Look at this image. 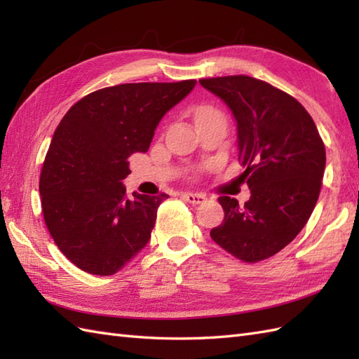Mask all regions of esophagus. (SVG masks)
I'll use <instances>...</instances> for the list:
<instances>
[{"label": "esophagus", "instance_id": "esophagus-1", "mask_svg": "<svg viewBox=\"0 0 359 359\" xmlns=\"http://www.w3.org/2000/svg\"><path fill=\"white\" fill-rule=\"evenodd\" d=\"M182 196H184V199H185L187 202H189V203H196V205L203 203L205 201H207V197H205L203 194H196V193H184V194H182Z\"/></svg>", "mask_w": 359, "mask_h": 359}]
</instances>
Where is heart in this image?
Masks as SVG:
<instances>
[{"label": "heart", "instance_id": "heart-1", "mask_svg": "<svg viewBox=\"0 0 359 359\" xmlns=\"http://www.w3.org/2000/svg\"><path fill=\"white\" fill-rule=\"evenodd\" d=\"M215 114H219V112L215 108H211V106H201V108L196 109V120L202 117L215 116Z\"/></svg>", "mask_w": 359, "mask_h": 359}]
</instances>
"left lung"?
I'll use <instances>...</instances> for the list:
<instances>
[{
	"label": "left lung",
	"mask_w": 359,
	"mask_h": 359,
	"mask_svg": "<svg viewBox=\"0 0 359 359\" xmlns=\"http://www.w3.org/2000/svg\"><path fill=\"white\" fill-rule=\"evenodd\" d=\"M238 121L239 162L250 201L220 196L225 217L210 236L243 262L274 256L292 242L315 210L325 147L306 108L284 90L248 75L202 79Z\"/></svg>",
	"instance_id": "left-lung-1"
}]
</instances>
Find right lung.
Returning a JSON list of instances; mask_svg holds the SVG:
<instances>
[{
	"instance_id": "add662e5",
	"label": "right lung",
	"mask_w": 359,
	"mask_h": 359,
	"mask_svg": "<svg viewBox=\"0 0 359 359\" xmlns=\"http://www.w3.org/2000/svg\"><path fill=\"white\" fill-rule=\"evenodd\" d=\"M196 80L98 89L60 121L40 175L46 226L80 270L109 276L147 245L166 194L126 196L128 157L147 152L165 114Z\"/></svg>"
}]
</instances>
